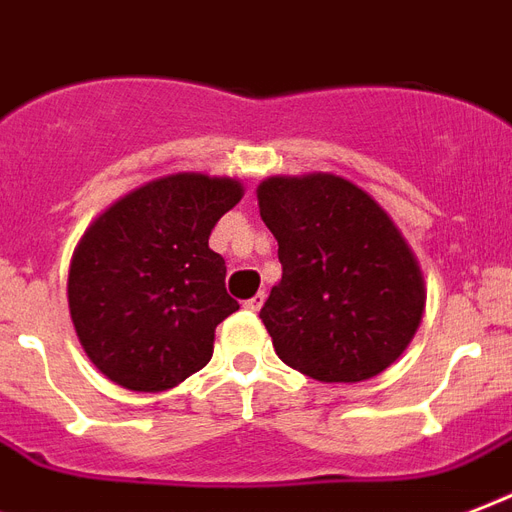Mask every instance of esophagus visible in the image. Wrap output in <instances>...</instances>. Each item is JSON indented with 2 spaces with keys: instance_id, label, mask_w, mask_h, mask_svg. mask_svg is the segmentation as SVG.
Masks as SVG:
<instances>
[{
  "instance_id": "esophagus-1",
  "label": "esophagus",
  "mask_w": 512,
  "mask_h": 512,
  "mask_svg": "<svg viewBox=\"0 0 512 512\" xmlns=\"http://www.w3.org/2000/svg\"><path fill=\"white\" fill-rule=\"evenodd\" d=\"M264 299H267V296H264V291H259V293H256V296H251V299L245 301L243 307H245V310H248V312H259V310H261V304H264Z\"/></svg>"
}]
</instances>
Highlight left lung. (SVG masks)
<instances>
[{"mask_svg":"<svg viewBox=\"0 0 512 512\" xmlns=\"http://www.w3.org/2000/svg\"><path fill=\"white\" fill-rule=\"evenodd\" d=\"M283 264L259 318L285 366L363 382L403 355L425 312V277L382 205L334 173L256 189Z\"/></svg>","mask_w":512,"mask_h":512,"instance_id":"obj_1","label":"left lung"}]
</instances>
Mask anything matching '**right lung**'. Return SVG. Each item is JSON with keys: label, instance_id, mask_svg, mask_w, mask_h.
<instances>
[{"label": "right lung", "instance_id": "1", "mask_svg": "<svg viewBox=\"0 0 512 512\" xmlns=\"http://www.w3.org/2000/svg\"><path fill=\"white\" fill-rule=\"evenodd\" d=\"M243 197L235 178L176 173L106 208L71 256L69 312L93 366L125 390L162 392L200 371L240 310L208 248Z\"/></svg>", "mask_w": 512, "mask_h": 512}]
</instances>
